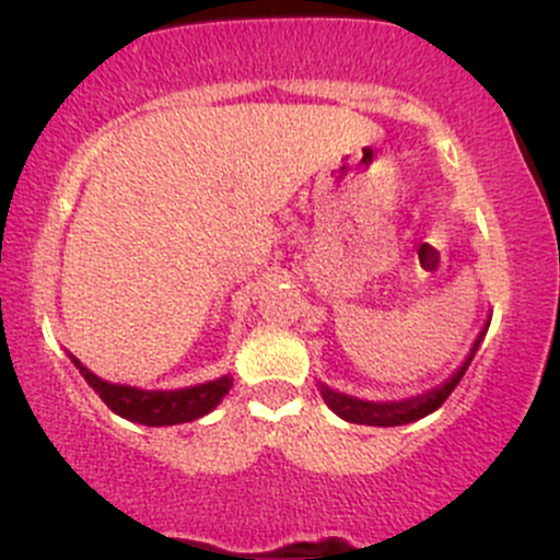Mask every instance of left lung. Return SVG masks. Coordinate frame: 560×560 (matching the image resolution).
<instances>
[{
  "label": "left lung",
  "mask_w": 560,
  "mask_h": 560,
  "mask_svg": "<svg viewBox=\"0 0 560 560\" xmlns=\"http://www.w3.org/2000/svg\"><path fill=\"white\" fill-rule=\"evenodd\" d=\"M485 335V331H481ZM481 335L476 337L474 348H470L468 359L463 362V368L452 375L446 384L435 386V389L424 392L419 397H408V400H397V402H373V400H359V397H348L340 395V392L329 389V386H320V395H324L326 406L337 413L340 419L353 424H370V428H397V424H408V422H417V419L428 417L433 413L435 408L444 406L446 397L455 392V386L460 384V378L466 375L470 359H474L476 348H479Z\"/></svg>",
  "instance_id": "left-lung-1"
}]
</instances>
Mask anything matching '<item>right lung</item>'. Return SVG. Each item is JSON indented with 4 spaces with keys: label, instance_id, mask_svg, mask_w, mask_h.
<instances>
[{
    "label": "right lung",
    "instance_id": "right-lung-1",
    "mask_svg": "<svg viewBox=\"0 0 560 560\" xmlns=\"http://www.w3.org/2000/svg\"><path fill=\"white\" fill-rule=\"evenodd\" d=\"M70 359H73V364L79 368V373L84 375L86 384L97 392L100 400H103L110 411L119 413L121 419H130V422L149 424V428L192 422V419L203 417V413L212 411V408L229 395L231 384H234L229 375H223V378L218 381L187 386V389L149 392V389H136V386L108 384V381L97 378V375H94L90 368H84L75 357Z\"/></svg>",
    "mask_w": 560,
    "mask_h": 560
}]
</instances>
